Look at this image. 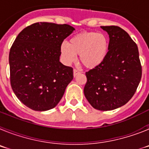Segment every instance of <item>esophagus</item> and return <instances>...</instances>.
I'll list each match as a JSON object with an SVG mask.
<instances>
[{
	"label": "esophagus",
	"mask_w": 149,
	"mask_h": 149,
	"mask_svg": "<svg viewBox=\"0 0 149 149\" xmlns=\"http://www.w3.org/2000/svg\"><path fill=\"white\" fill-rule=\"evenodd\" d=\"M80 73H81V72H79L78 70H77V69H75V68H74V69L73 70V74H74V77H75V76H77V74H80Z\"/></svg>",
	"instance_id": "esophagus-1"
}]
</instances>
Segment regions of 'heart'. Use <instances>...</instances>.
<instances>
[{
    "label": "heart",
    "instance_id": "heart-1",
    "mask_svg": "<svg viewBox=\"0 0 149 149\" xmlns=\"http://www.w3.org/2000/svg\"><path fill=\"white\" fill-rule=\"evenodd\" d=\"M109 49V41L103 33L82 32L72 36L68 42L60 45V55L66 64L76 60L80 55V62L86 68L98 66L106 58Z\"/></svg>",
    "mask_w": 149,
    "mask_h": 149
}]
</instances>
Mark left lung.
Instances as JSON below:
<instances>
[{"instance_id": "left-lung-1", "label": "left lung", "mask_w": 149, "mask_h": 149, "mask_svg": "<svg viewBox=\"0 0 149 149\" xmlns=\"http://www.w3.org/2000/svg\"><path fill=\"white\" fill-rule=\"evenodd\" d=\"M109 34V51L98 66L86 72L84 95L93 107L112 110L127 103L136 93L142 77L136 44L118 26H101Z\"/></svg>"}]
</instances>
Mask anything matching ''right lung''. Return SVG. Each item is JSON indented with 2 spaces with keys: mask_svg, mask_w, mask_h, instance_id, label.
Returning a JSON list of instances; mask_svg holds the SVG:
<instances>
[{
  "mask_svg": "<svg viewBox=\"0 0 149 149\" xmlns=\"http://www.w3.org/2000/svg\"><path fill=\"white\" fill-rule=\"evenodd\" d=\"M72 26L37 22L15 39L9 55L12 89L24 105L36 111L54 108L73 79V68L60 62V45Z\"/></svg>",
  "mask_w": 149,
  "mask_h": 149,
  "instance_id": "add662e5",
  "label": "right lung"
}]
</instances>
